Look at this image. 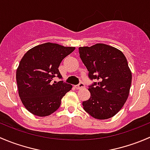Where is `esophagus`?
I'll list each match as a JSON object with an SVG mask.
<instances>
[{
    "label": "esophagus",
    "mask_w": 150,
    "mask_h": 150,
    "mask_svg": "<svg viewBox=\"0 0 150 150\" xmlns=\"http://www.w3.org/2000/svg\"><path fill=\"white\" fill-rule=\"evenodd\" d=\"M85 87V85L83 83H80L78 85H76V86H75V88L76 89H81V88H83Z\"/></svg>",
    "instance_id": "obj_1"
}]
</instances>
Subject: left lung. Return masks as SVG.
Wrapping results in <instances>:
<instances>
[{"label": "left lung", "instance_id": "left-lung-1", "mask_svg": "<svg viewBox=\"0 0 150 150\" xmlns=\"http://www.w3.org/2000/svg\"><path fill=\"white\" fill-rule=\"evenodd\" d=\"M80 57L91 80V96L83 102L86 112L93 118L106 120L115 115L126 102L132 73L121 51L104 43L79 47Z\"/></svg>", "mask_w": 150, "mask_h": 150}]
</instances>
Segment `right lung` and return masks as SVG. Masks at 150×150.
<instances>
[{"instance_id": "1", "label": "right lung", "mask_w": 150, "mask_h": 150, "mask_svg": "<svg viewBox=\"0 0 150 150\" xmlns=\"http://www.w3.org/2000/svg\"><path fill=\"white\" fill-rule=\"evenodd\" d=\"M75 49L48 42L33 47L23 56L16 79L21 101L30 113L45 117L60 107L62 99L72 86L52 81L56 76L62 78L59 67Z\"/></svg>"}]
</instances>
